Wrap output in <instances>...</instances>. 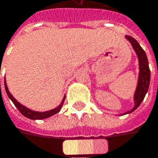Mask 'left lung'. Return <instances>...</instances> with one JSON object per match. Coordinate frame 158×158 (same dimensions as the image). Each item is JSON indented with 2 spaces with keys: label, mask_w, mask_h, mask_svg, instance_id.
Returning a JSON list of instances; mask_svg holds the SVG:
<instances>
[{
  "label": "left lung",
  "mask_w": 158,
  "mask_h": 158,
  "mask_svg": "<svg viewBox=\"0 0 158 158\" xmlns=\"http://www.w3.org/2000/svg\"><path fill=\"white\" fill-rule=\"evenodd\" d=\"M126 39L131 43L133 49L136 52L137 59H138V63H139V74H138V80H137V86L136 89L134 94V102L135 106L131 110L123 113L122 115L129 114L133 112L135 109L138 108L143 101L146 94L149 88V83H150V69L148 66V60L146 55L145 50L141 48L139 43L136 41L134 38L130 36H126Z\"/></svg>",
  "instance_id": "left-lung-1"
}]
</instances>
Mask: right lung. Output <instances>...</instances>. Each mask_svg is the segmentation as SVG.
<instances>
[{
	"label": "right lung",
	"instance_id": "obj_1",
	"mask_svg": "<svg viewBox=\"0 0 158 158\" xmlns=\"http://www.w3.org/2000/svg\"><path fill=\"white\" fill-rule=\"evenodd\" d=\"M4 87H5V90H6V93H7L8 97H9V98H10V99L13 102V104L15 105V107L19 109V111L22 113L24 117H26V118H30V119H33V120H34V119H44V118H50V117H51V116H53V115H55V114L59 113V112H60V108H61V107H62V105H63V103H64L65 97L63 98V99H62L61 103H60L57 108H53V109L49 110V111H44V112H38V111H34V110H31V109H30V108L24 107L23 105H22L21 103H19V102H18V101H17V100L12 97V95L10 94V91H9V89H8L7 84H6V79H4Z\"/></svg>",
	"mask_w": 158,
	"mask_h": 158
}]
</instances>
